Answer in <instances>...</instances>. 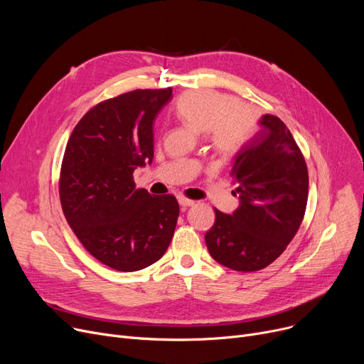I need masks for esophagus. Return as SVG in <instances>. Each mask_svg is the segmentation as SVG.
Segmentation results:
<instances>
[{"mask_svg": "<svg viewBox=\"0 0 364 364\" xmlns=\"http://www.w3.org/2000/svg\"><path fill=\"white\" fill-rule=\"evenodd\" d=\"M178 203H180V206L187 208V206H193V205H195V200L187 199V198H184V196H178Z\"/></svg>", "mask_w": 364, "mask_h": 364, "instance_id": "34e87169", "label": "esophagus"}]
</instances>
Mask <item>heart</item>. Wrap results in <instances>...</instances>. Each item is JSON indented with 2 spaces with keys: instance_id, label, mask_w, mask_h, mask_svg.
<instances>
[{
  "instance_id": "obj_1",
  "label": "heart",
  "mask_w": 364,
  "mask_h": 364,
  "mask_svg": "<svg viewBox=\"0 0 364 364\" xmlns=\"http://www.w3.org/2000/svg\"><path fill=\"white\" fill-rule=\"evenodd\" d=\"M177 114L196 132H209V140L221 153L239 149L255 124L254 113L228 94L199 90L183 94Z\"/></svg>"
}]
</instances>
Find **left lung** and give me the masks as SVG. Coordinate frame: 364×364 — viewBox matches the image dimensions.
Returning <instances> with one entry per match:
<instances>
[{"label": "left lung", "instance_id": "1", "mask_svg": "<svg viewBox=\"0 0 364 364\" xmlns=\"http://www.w3.org/2000/svg\"><path fill=\"white\" fill-rule=\"evenodd\" d=\"M261 129L233 162L239 195L236 211L215 209L205 242L211 257L236 272L265 269L282 255L302 223L309 199V171L291 131L273 114H262Z\"/></svg>", "mask_w": 364, "mask_h": 364}]
</instances>
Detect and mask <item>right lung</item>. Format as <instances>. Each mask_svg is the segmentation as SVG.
Masks as SVG:
<instances>
[{"mask_svg": "<svg viewBox=\"0 0 364 364\" xmlns=\"http://www.w3.org/2000/svg\"><path fill=\"white\" fill-rule=\"evenodd\" d=\"M172 88L134 90L90 109L66 144L59 193L68 224L85 250L118 272L156 262L174 236L172 195L136 188L132 172L153 161V124Z\"/></svg>", "mask_w": 364, "mask_h": 364, "instance_id": "1", "label": "right lung"}]
</instances>
